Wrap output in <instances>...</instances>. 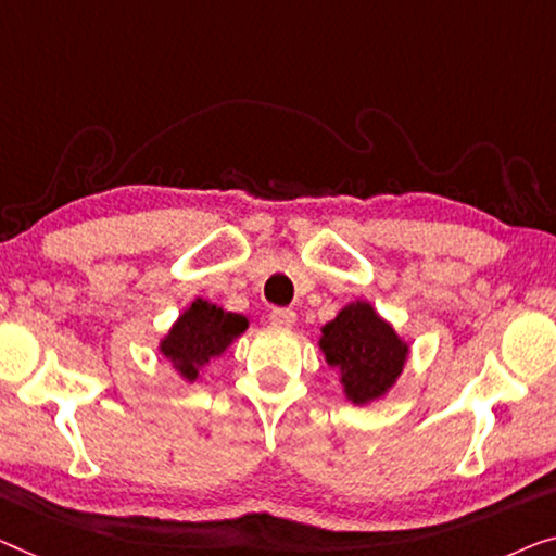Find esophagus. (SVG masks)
Wrapping results in <instances>:
<instances>
[{
  "mask_svg": "<svg viewBox=\"0 0 556 556\" xmlns=\"http://www.w3.org/2000/svg\"><path fill=\"white\" fill-rule=\"evenodd\" d=\"M269 321H271V325H275V327L289 329V327H294L296 312H294V309H271Z\"/></svg>",
  "mask_w": 556,
  "mask_h": 556,
  "instance_id": "1",
  "label": "esophagus"
}]
</instances>
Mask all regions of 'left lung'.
Returning a JSON list of instances; mask_svg holds the SVG:
<instances>
[{
    "instance_id": "obj_1",
    "label": "left lung",
    "mask_w": 556,
    "mask_h": 556,
    "mask_svg": "<svg viewBox=\"0 0 556 556\" xmlns=\"http://www.w3.org/2000/svg\"><path fill=\"white\" fill-rule=\"evenodd\" d=\"M319 352L339 371L346 400L369 407L392 392L407 367L412 346L371 302L354 300L321 327Z\"/></svg>"
}]
</instances>
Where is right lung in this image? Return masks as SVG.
Listing matches in <instances>:
<instances>
[{
	"label": "right lung",
	"mask_w": 556,
	"mask_h": 556,
	"mask_svg": "<svg viewBox=\"0 0 556 556\" xmlns=\"http://www.w3.org/2000/svg\"><path fill=\"white\" fill-rule=\"evenodd\" d=\"M250 327L244 314L227 312L204 296L181 309L167 334L160 339V354L172 364L179 379L194 384L202 379V369L219 359Z\"/></svg>",
	"instance_id": "1"
}]
</instances>
